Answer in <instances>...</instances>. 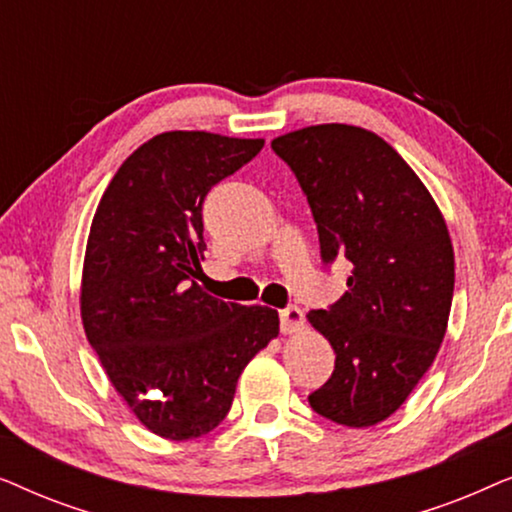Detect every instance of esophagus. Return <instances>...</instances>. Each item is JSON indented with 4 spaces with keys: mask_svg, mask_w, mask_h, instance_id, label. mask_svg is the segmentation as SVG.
<instances>
[{
    "mask_svg": "<svg viewBox=\"0 0 512 512\" xmlns=\"http://www.w3.org/2000/svg\"><path fill=\"white\" fill-rule=\"evenodd\" d=\"M279 324H282V333H298L305 326V314L298 305H289L286 310L279 312Z\"/></svg>",
    "mask_w": 512,
    "mask_h": 512,
    "instance_id": "34e87169",
    "label": "esophagus"
}]
</instances>
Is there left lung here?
<instances>
[{
  "label": "left lung",
  "mask_w": 512,
  "mask_h": 512,
  "mask_svg": "<svg viewBox=\"0 0 512 512\" xmlns=\"http://www.w3.org/2000/svg\"><path fill=\"white\" fill-rule=\"evenodd\" d=\"M310 202L324 263L347 258V291L310 324L335 370L310 394L317 415L373 426L401 408L436 359L454 293V251L431 193L375 132L310 125L272 139Z\"/></svg>",
  "instance_id": "left-lung-1"
}]
</instances>
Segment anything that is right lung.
I'll use <instances>...</instances> for the list:
<instances>
[{"label": "right lung", "instance_id": "right-lung-1", "mask_svg": "<svg viewBox=\"0 0 512 512\" xmlns=\"http://www.w3.org/2000/svg\"><path fill=\"white\" fill-rule=\"evenodd\" d=\"M263 139L174 130L139 146L90 226L81 319L118 396L151 433L200 438L233 405L237 377L279 333L277 310L226 303L193 282L202 202Z\"/></svg>", "mask_w": 512, "mask_h": 512}]
</instances>
